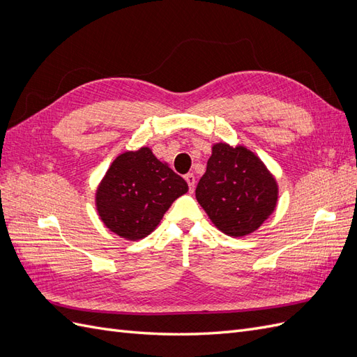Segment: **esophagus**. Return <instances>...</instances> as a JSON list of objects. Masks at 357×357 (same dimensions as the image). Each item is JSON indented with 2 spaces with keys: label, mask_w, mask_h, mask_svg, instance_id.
<instances>
[{
  "label": "esophagus",
  "mask_w": 357,
  "mask_h": 357,
  "mask_svg": "<svg viewBox=\"0 0 357 357\" xmlns=\"http://www.w3.org/2000/svg\"><path fill=\"white\" fill-rule=\"evenodd\" d=\"M185 180L188 181L189 190H190V192L195 190V183H197V180H195V176H193L192 172H189V174H186V176H185Z\"/></svg>",
  "instance_id": "esophagus-1"
}]
</instances>
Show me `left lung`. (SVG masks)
Wrapping results in <instances>:
<instances>
[{
    "label": "left lung",
    "instance_id": "left-lung-1",
    "mask_svg": "<svg viewBox=\"0 0 357 357\" xmlns=\"http://www.w3.org/2000/svg\"><path fill=\"white\" fill-rule=\"evenodd\" d=\"M195 195L215 228L236 238L261 228L274 213L278 185L250 149L215 143Z\"/></svg>",
    "mask_w": 357,
    "mask_h": 357
}]
</instances>
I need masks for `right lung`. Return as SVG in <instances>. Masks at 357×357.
<instances>
[{"mask_svg":"<svg viewBox=\"0 0 357 357\" xmlns=\"http://www.w3.org/2000/svg\"><path fill=\"white\" fill-rule=\"evenodd\" d=\"M188 183L160 162L150 147L119 155L95 193L100 219L112 232L129 241L152 234Z\"/></svg>","mask_w":357,"mask_h":357,"instance_id":"1","label":"right lung"}]
</instances>
